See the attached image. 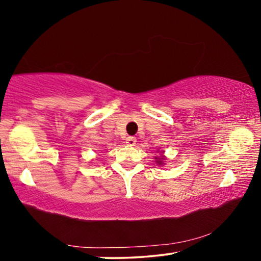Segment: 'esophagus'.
<instances>
[{"label":"esophagus","mask_w":261,"mask_h":261,"mask_svg":"<svg viewBox=\"0 0 261 261\" xmlns=\"http://www.w3.org/2000/svg\"><path fill=\"white\" fill-rule=\"evenodd\" d=\"M126 143L128 146H135V143H137V139L134 137H128L126 139Z\"/></svg>","instance_id":"34e87169"}]
</instances>
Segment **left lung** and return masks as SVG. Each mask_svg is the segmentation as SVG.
<instances>
[{"mask_svg":"<svg viewBox=\"0 0 261 261\" xmlns=\"http://www.w3.org/2000/svg\"><path fill=\"white\" fill-rule=\"evenodd\" d=\"M162 153H164V152H162ZM164 160H165V156H164V155L155 156V161H156L158 165H162V164H164Z\"/></svg>","mask_w":261,"mask_h":261,"instance_id":"obj_1","label":"left lung"}]
</instances>
